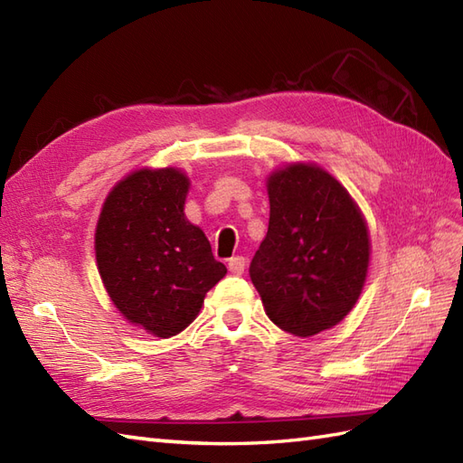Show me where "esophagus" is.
Listing matches in <instances>:
<instances>
[{
    "label": "esophagus",
    "mask_w": 463,
    "mask_h": 463,
    "mask_svg": "<svg viewBox=\"0 0 463 463\" xmlns=\"http://www.w3.org/2000/svg\"><path fill=\"white\" fill-rule=\"evenodd\" d=\"M244 269H246V260L242 256H232L229 260V271H231V274L241 276V274H244Z\"/></svg>",
    "instance_id": "esophagus-1"
}]
</instances>
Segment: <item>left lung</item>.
<instances>
[{
  "label": "left lung",
  "mask_w": 463,
  "mask_h": 463,
  "mask_svg": "<svg viewBox=\"0 0 463 463\" xmlns=\"http://www.w3.org/2000/svg\"><path fill=\"white\" fill-rule=\"evenodd\" d=\"M269 224L250 279L269 321L295 336L333 328L358 301L370 264L362 211L317 164H289L268 177Z\"/></svg>",
  "instance_id": "obj_1"
}]
</instances>
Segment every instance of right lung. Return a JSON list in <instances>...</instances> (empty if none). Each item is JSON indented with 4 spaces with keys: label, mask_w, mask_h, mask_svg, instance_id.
<instances>
[{
    "label": "right lung",
    "mask_w": 463,
    "mask_h": 463,
    "mask_svg": "<svg viewBox=\"0 0 463 463\" xmlns=\"http://www.w3.org/2000/svg\"><path fill=\"white\" fill-rule=\"evenodd\" d=\"M187 192L182 170H137L111 189L96 229L98 269L113 305L158 338L192 325L227 274L203 231L184 215Z\"/></svg>",
    "instance_id": "right-lung-1"
}]
</instances>
